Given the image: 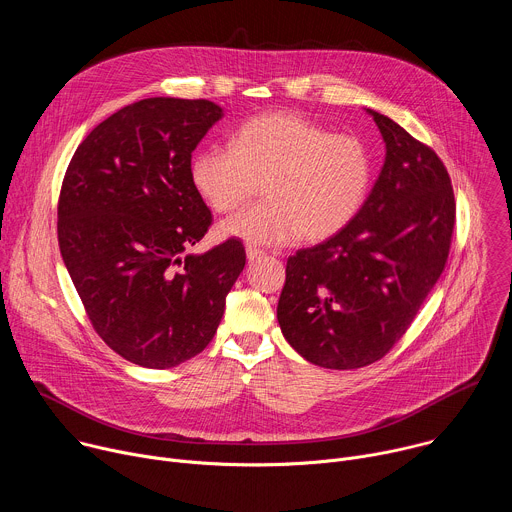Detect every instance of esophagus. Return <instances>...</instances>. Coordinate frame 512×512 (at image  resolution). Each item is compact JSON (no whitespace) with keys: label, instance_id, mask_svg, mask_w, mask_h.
<instances>
[{"label":"esophagus","instance_id":"esophagus-1","mask_svg":"<svg viewBox=\"0 0 512 512\" xmlns=\"http://www.w3.org/2000/svg\"><path fill=\"white\" fill-rule=\"evenodd\" d=\"M265 257V251H261V249H257V247H247V259L249 261H259V259H263Z\"/></svg>","mask_w":512,"mask_h":512}]
</instances>
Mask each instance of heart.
Returning a JSON list of instances; mask_svg holds the SVG:
<instances>
[{
	"instance_id": "1",
	"label": "heart",
	"mask_w": 512,
	"mask_h": 512,
	"mask_svg": "<svg viewBox=\"0 0 512 512\" xmlns=\"http://www.w3.org/2000/svg\"><path fill=\"white\" fill-rule=\"evenodd\" d=\"M198 196L216 212H231L263 182L267 202L218 225L227 239L249 245L326 241L360 212L373 182V158L362 139L330 133L289 111L241 123L229 145H208L190 162Z\"/></svg>"
}]
</instances>
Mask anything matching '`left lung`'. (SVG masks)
<instances>
[{
    "mask_svg": "<svg viewBox=\"0 0 512 512\" xmlns=\"http://www.w3.org/2000/svg\"><path fill=\"white\" fill-rule=\"evenodd\" d=\"M373 115L385 164L354 221L287 259L277 320L285 340L324 369H360L407 332L440 279L454 233L450 174L387 115Z\"/></svg>",
    "mask_w": 512,
    "mask_h": 512,
    "instance_id": "1",
    "label": "left lung"
}]
</instances>
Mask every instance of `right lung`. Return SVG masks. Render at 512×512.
I'll list each match as a JSON object with an SVG mask.
<instances>
[{
  "label": "right lung",
  "instance_id": "add662e5",
  "mask_svg": "<svg viewBox=\"0 0 512 512\" xmlns=\"http://www.w3.org/2000/svg\"><path fill=\"white\" fill-rule=\"evenodd\" d=\"M221 117L206 99L137 101L85 137L62 180V261L95 332L145 369L208 346L245 267L239 239L186 253L212 223L190 180L192 152Z\"/></svg>",
  "mask_w": 512,
  "mask_h": 512
}]
</instances>
